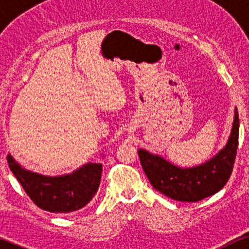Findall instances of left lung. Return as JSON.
Here are the masks:
<instances>
[{"label":"left lung","instance_id":"8db88e82","mask_svg":"<svg viewBox=\"0 0 249 249\" xmlns=\"http://www.w3.org/2000/svg\"><path fill=\"white\" fill-rule=\"evenodd\" d=\"M239 144V115L235 108L231 136L226 146L213 158L191 168H181L151 154L138 150L142 170L157 191L168 198L182 202H196L219 192L232 174Z\"/></svg>","mask_w":249,"mask_h":249}]
</instances>
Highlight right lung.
<instances>
[{
	"label": "right lung",
	"instance_id": "obj_1",
	"mask_svg": "<svg viewBox=\"0 0 249 249\" xmlns=\"http://www.w3.org/2000/svg\"><path fill=\"white\" fill-rule=\"evenodd\" d=\"M10 171L36 206L51 213H70L81 210L98 191L102 164L83 165L70 174L47 177L25 170L11 154L7 156Z\"/></svg>",
	"mask_w": 249,
	"mask_h": 249
}]
</instances>
